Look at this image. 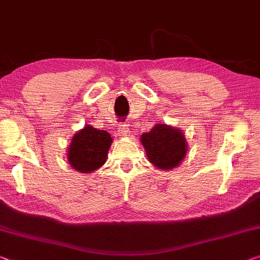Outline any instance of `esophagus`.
Segmentation results:
<instances>
[{
	"mask_svg": "<svg viewBox=\"0 0 260 260\" xmlns=\"http://www.w3.org/2000/svg\"><path fill=\"white\" fill-rule=\"evenodd\" d=\"M130 134V130L127 129L126 125H119L118 129H117V136H119V137H126V136H129Z\"/></svg>",
	"mask_w": 260,
	"mask_h": 260,
	"instance_id": "34e87169",
	"label": "esophagus"
}]
</instances>
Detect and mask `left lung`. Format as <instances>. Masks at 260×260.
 <instances>
[{
  "mask_svg": "<svg viewBox=\"0 0 260 260\" xmlns=\"http://www.w3.org/2000/svg\"><path fill=\"white\" fill-rule=\"evenodd\" d=\"M141 143L149 161L158 170L169 171L180 165L188 150L186 137L178 127L158 123L141 135Z\"/></svg>",
  "mask_w": 260,
  "mask_h": 260,
  "instance_id": "obj_1",
  "label": "left lung"
}]
</instances>
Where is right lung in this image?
<instances>
[{
	"mask_svg": "<svg viewBox=\"0 0 260 260\" xmlns=\"http://www.w3.org/2000/svg\"><path fill=\"white\" fill-rule=\"evenodd\" d=\"M113 138L106 130L86 124L75 133L67 147V161L80 173H93L107 160Z\"/></svg>",
	"mask_w": 260,
	"mask_h": 260,
	"instance_id": "obj_1",
	"label": "right lung"
}]
</instances>
